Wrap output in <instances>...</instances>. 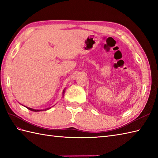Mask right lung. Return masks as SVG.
I'll return each mask as SVG.
<instances>
[{"mask_svg": "<svg viewBox=\"0 0 158 158\" xmlns=\"http://www.w3.org/2000/svg\"><path fill=\"white\" fill-rule=\"evenodd\" d=\"M65 89H64V91H63V96H64V93H65ZM19 104H21V103H19ZM22 105V104H21ZM23 106V105H22ZM24 107H26L27 109H28L29 110H31V111H44V110H49V109H51V107H48V108H47V109H45V110H34V109H32V108H30V107H26V106H24Z\"/></svg>", "mask_w": 158, "mask_h": 158, "instance_id": "1", "label": "right lung"}]
</instances>
